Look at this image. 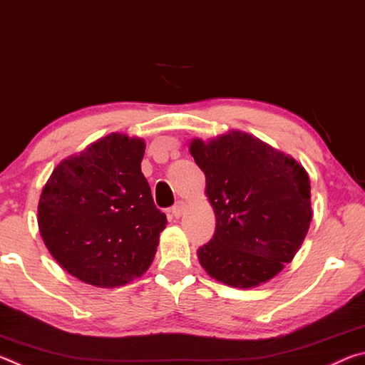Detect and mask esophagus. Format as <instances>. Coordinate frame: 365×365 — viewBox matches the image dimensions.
I'll return each instance as SVG.
<instances>
[{"label": "esophagus", "mask_w": 365, "mask_h": 365, "mask_svg": "<svg viewBox=\"0 0 365 365\" xmlns=\"http://www.w3.org/2000/svg\"><path fill=\"white\" fill-rule=\"evenodd\" d=\"M185 212V202H182V201H178L177 205L172 207V215H174L175 219H180L182 217V214Z\"/></svg>", "instance_id": "esophagus-1"}]
</instances>
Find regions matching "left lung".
I'll return each mask as SVG.
<instances>
[{
    "instance_id": "8db88e82",
    "label": "left lung",
    "mask_w": 365,
    "mask_h": 365,
    "mask_svg": "<svg viewBox=\"0 0 365 365\" xmlns=\"http://www.w3.org/2000/svg\"><path fill=\"white\" fill-rule=\"evenodd\" d=\"M190 153L206 175L215 214L211 242L197 259L217 282L257 287L292 262L304 242L311 211L307 172L293 158L245 132H230Z\"/></svg>"
}]
</instances>
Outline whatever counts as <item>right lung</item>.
<instances>
[{"instance_id": "add662e5", "label": "right lung", "mask_w": 365, "mask_h": 365, "mask_svg": "<svg viewBox=\"0 0 365 365\" xmlns=\"http://www.w3.org/2000/svg\"><path fill=\"white\" fill-rule=\"evenodd\" d=\"M145 141L110 133L64 159L43 187L38 227L61 267L114 288L150 267L168 224L141 174Z\"/></svg>"}]
</instances>
